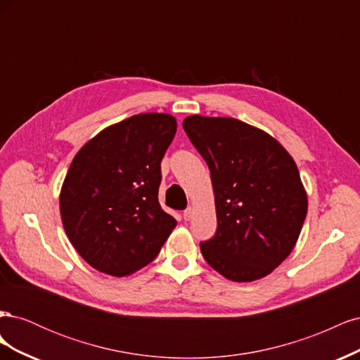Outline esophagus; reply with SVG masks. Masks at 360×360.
Instances as JSON below:
<instances>
[{
	"instance_id": "esophagus-1",
	"label": "esophagus",
	"mask_w": 360,
	"mask_h": 360,
	"mask_svg": "<svg viewBox=\"0 0 360 360\" xmlns=\"http://www.w3.org/2000/svg\"><path fill=\"white\" fill-rule=\"evenodd\" d=\"M192 216H193V207H192V205H189L188 209L183 212V217H184V221H191V219H192Z\"/></svg>"
}]
</instances>
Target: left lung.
I'll return each instance as SVG.
<instances>
[{
    "instance_id": "1",
    "label": "left lung",
    "mask_w": 360,
    "mask_h": 360,
    "mask_svg": "<svg viewBox=\"0 0 360 360\" xmlns=\"http://www.w3.org/2000/svg\"><path fill=\"white\" fill-rule=\"evenodd\" d=\"M183 129L209 165L214 192L217 228L201 242L202 257L236 282L269 275L290 255L308 212L296 162L240 120L191 115Z\"/></svg>"
}]
</instances>
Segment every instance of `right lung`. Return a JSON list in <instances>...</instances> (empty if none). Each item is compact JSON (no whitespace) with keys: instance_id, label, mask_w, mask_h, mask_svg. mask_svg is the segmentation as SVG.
<instances>
[{"instance_id":"add662e5","label":"right lung","mask_w":360,"mask_h":360,"mask_svg":"<svg viewBox=\"0 0 360 360\" xmlns=\"http://www.w3.org/2000/svg\"><path fill=\"white\" fill-rule=\"evenodd\" d=\"M176 130L169 114H138L103 129L72 160L60 193L61 221L70 243L99 271L134 274L176 228L158 198L160 160Z\"/></svg>"}]
</instances>
